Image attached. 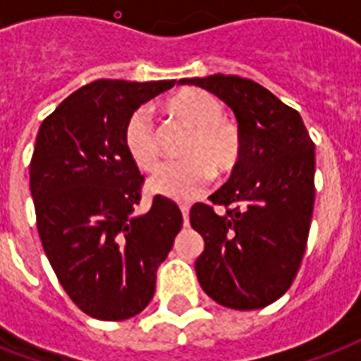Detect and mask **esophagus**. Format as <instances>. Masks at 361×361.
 Masks as SVG:
<instances>
[{
  "label": "esophagus",
  "instance_id": "1",
  "mask_svg": "<svg viewBox=\"0 0 361 361\" xmlns=\"http://www.w3.org/2000/svg\"><path fill=\"white\" fill-rule=\"evenodd\" d=\"M181 215H183V225H189V206L181 204Z\"/></svg>",
  "mask_w": 361,
  "mask_h": 361
}]
</instances>
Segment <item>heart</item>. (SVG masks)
I'll return each mask as SVG.
<instances>
[{"instance_id":"heart-1","label":"heart","mask_w":361,"mask_h":361,"mask_svg":"<svg viewBox=\"0 0 361 361\" xmlns=\"http://www.w3.org/2000/svg\"><path fill=\"white\" fill-rule=\"evenodd\" d=\"M169 114L191 129L181 155L187 159L166 164L147 187L161 197L189 200L198 197L217 174H232L243 157L240 125L226 118L225 106L214 93L187 87L166 101ZM125 149L142 170H155L161 163L159 130L147 109L135 110L123 130Z\"/></svg>"}]
</instances>
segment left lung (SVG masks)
I'll use <instances>...</instances> for the list:
<instances>
[{
    "label": "left lung",
    "mask_w": 361,
    "mask_h": 361,
    "mask_svg": "<svg viewBox=\"0 0 361 361\" xmlns=\"http://www.w3.org/2000/svg\"><path fill=\"white\" fill-rule=\"evenodd\" d=\"M225 101L243 135V157L212 204H195L204 238L195 269L204 292L240 311L266 307L296 279L314 206V144L296 110L234 75L183 78ZM226 209L219 216L213 208Z\"/></svg>",
    "instance_id": "left-lung-1"
}]
</instances>
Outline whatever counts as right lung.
Wrapping results in <instances>:
<instances>
[{
	"instance_id": "obj_1",
	"label": "right lung",
	"mask_w": 361,
	"mask_h": 361,
	"mask_svg": "<svg viewBox=\"0 0 361 361\" xmlns=\"http://www.w3.org/2000/svg\"><path fill=\"white\" fill-rule=\"evenodd\" d=\"M174 80H95L42 121L30 163L37 231L59 285L99 320L152 302L155 277L183 225L163 197L136 215L144 176L125 149L127 120Z\"/></svg>"
}]
</instances>
